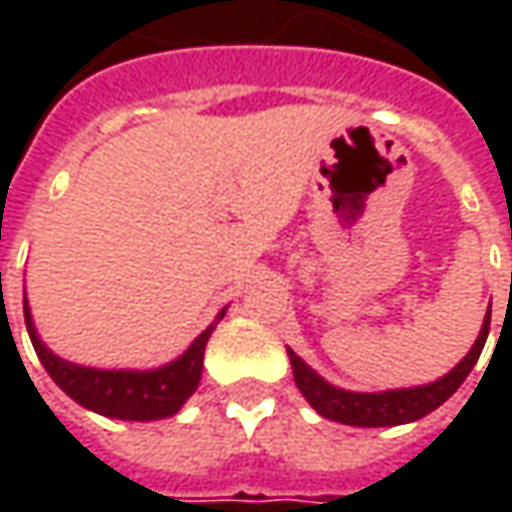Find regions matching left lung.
<instances>
[{
	"label": "left lung",
	"instance_id": "obj_1",
	"mask_svg": "<svg viewBox=\"0 0 512 512\" xmlns=\"http://www.w3.org/2000/svg\"><path fill=\"white\" fill-rule=\"evenodd\" d=\"M487 333H490V316H484L479 339L473 342L470 353L450 373H444L442 379L416 384V387L382 390V393H356V390L336 387L322 379L310 364L302 362V356H296L290 347H287V356L293 364L296 387L302 390V396L319 416H325L330 422L353 424V427H393V424H410L416 419H424L427 413L442 407L462 387L470 370L476 367L484 342H487Z\"/></svg>",
	"mask_w": 512,
	"mask_h": 512
}]
</instances>
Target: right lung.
Here are the masks:
<instances>
[{
  "label": "right lung",
  "mask_w": 512,
  "mask_h": 512,
  "mask_svg": "<svg viewBox=\"0 0 512 512\" xmlns=\"http://www.w3.org/2000/svg\"><path fill=\"white\" fill-rule=\"evenodd\" d=\"M22 305H25V325H28L33 350H36L39 362L45 364L50 379L85 410H93L108 419H125V422H156V419H168L182 410V404L196 393V387L202 382L205 344L227 310V307L219 310L216 322L202 330L185 353L176 356L173 362L150 367V370H102V367H85V364L56 356L36 333L28 299Z\"/></svg>",
  "instance_id": "add662e5"
}]
</instances>
